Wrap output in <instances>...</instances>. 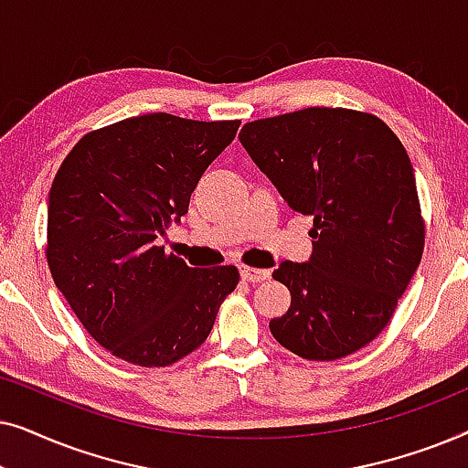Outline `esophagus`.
Masks as SVG:
<instances>
[{
	"label": "esophagus",
	"instance_id": "esophagus-1",
	"mask_svg": "<svg viewBox=\"0 0 468 468\" xmlns=\"http://www.w3.org/2000/svg\"><path fill=\"white\" fill-rule=\"evenodd\" d=\"M240 277L247 283H260V281H266L271 277V271H264V268H253V266H240Z\"/></svg>",
	"mask_w": 468,
	"mask_h": 468
}]
</instances>
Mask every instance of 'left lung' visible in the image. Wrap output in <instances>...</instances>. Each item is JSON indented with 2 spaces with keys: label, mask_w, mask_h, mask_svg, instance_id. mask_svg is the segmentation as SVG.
I'll return each instance as SVG.
<instances>
[{
  "label": "left lung",
  "mask_w": 468,
  "mask_h": 468,
  "mask_svg": "<svg viewBox=\"0 0 468 468\" xmlns=\"http://www.w3.org/2000/svg\"><path fill=\"white\" fill-rule=\"evenodd\" d=\"M239 138L287 207L313 217L309 261L272 272L292 293L272 336L304 360L362 349L392 319L424 251L405 146L375 114L325 106L251 121Z\"/></svg>",
  "instance_id": "1"
}]
</instances>
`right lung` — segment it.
I'll list each match as a JSON object with an SVG mask.
<instances>
[{
  "label": "right lung",
  "mask_w": 468,
  "mask_h": 468,
  "mask_svg": "<svg viewBox=\"0 0 468 468\" xmlns=\"http://www.w3.org/2000/svg\"><path fill=\"white\" fill-rule=\"evenodd\" d=\"M239 125L143 114L87 133L63 159L48 194L50 274L121 360L151 368L191 354L239 283L236 266L189 268L157 245Z\"/></svg>",
  "instance_id": "add662e5"
}]
</instances>
